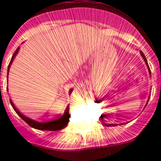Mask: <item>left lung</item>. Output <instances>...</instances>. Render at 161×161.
Masks as SVG:
<instances>
[{
  "label": "left lung",
  "instance_id": "8db88e82",
  "mask_svg": "<svg viewBox=\"0 0 161 161\" xmlns=\"http://www.w3.org/2000/svg\"><path fill=\"white\" fill-rule=\"evenodd\" d=\"M140 54H141V55H142V57L143 58V59H144V61H145V63H146V64H147V68H148V70H149V72H150L151 73V70H150V68H149V66H148V64H147V59H146V58H145V56H144V55H143V53L142 52H140ZM106 126H115L114 124H108V125H106Z\"/></svg>",
  "mask_w": 161,
  "mask_h": 161
}]
</instances>
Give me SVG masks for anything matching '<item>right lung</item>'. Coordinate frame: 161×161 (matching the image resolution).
I'll return each instance as SVG.
<instances>
[{
	"instance_id": "add662e5",
	"label": "right lung",
	"mask_w": 161,
	"mask_h": 161,
	"mask_svg": "<svg viewBox=\"0 0 161 161\" xmlns=\"http://www.w3.org/2000/svg\"><path fill=\"white\" fill-rule=\"evenodd\" d=\"M18 51H19V47L17 48V50L15 51V52L14 53V55H13L12 58H11V60H10V62H9V64H8V69H9V67H10L11 64H12L14 57H15V55L18 54ZM72 92V89H71V90L69 91V93H71ZM9 101H10L11 106H13V108H14V109L15 110V112H16V113L19 115L20 117L22 118V119L25 121V123H27L28 125H30L31 127H33V128H35V129H38V130H61V129L64 128L65 126L68 125V122H69V118L71 117L70 114H69V108H68V106L63 116H62L61 118H59V119H57V120L51 121V122H47V123H38V122H36V121H35V120H32V119H29V118L25 117V116H24L23 114H22L20 113L18 109H16V107L14 106V103L12 102V101L11 100H9Z\"/></svg>"
}]
</instances>
